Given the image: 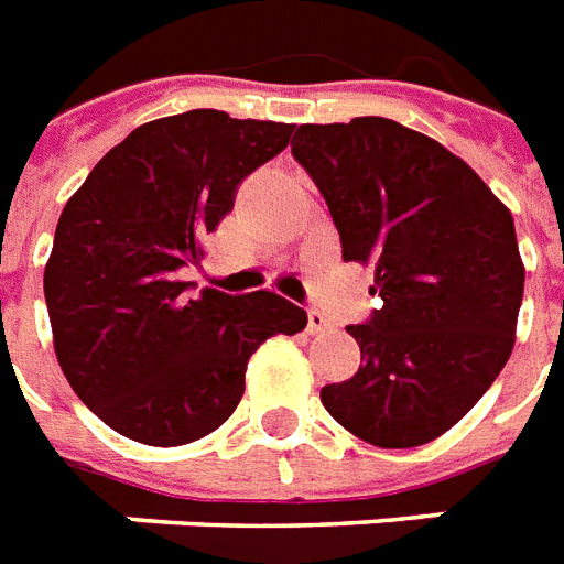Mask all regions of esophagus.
I'll list each match as a JSON object with an SVG mask.
<instances>
[{"label": "esophagus", "mask_w": 564, "mask_h": 564, "mask_svg": "<svg viewBox=\"0 0 564 564\" xmlns=\"http://www.w3.org/2000/svg\"><path fill=\"white\" fill-rule=\"evenodd\" d=\"M325 330H330L328 316L319 311L307 313V334H325Z\"/></svg>", "instance_id": "obj_1"}]
</instances>
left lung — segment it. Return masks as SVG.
<instances>
[{
    "instance_id": "8db88e82",
    "label": "left lung",
    "mask_w": 564,
    "mask_h": 564,
    "mask_svg": "<svg viewBox=\"0 0 564 564\" xmlns=\"http://www.w3.org/2000/svg\"><path fill=\"white\" fill-rule=\"evenodd\" d=\"M292 156L328 204L343 260L376 265L381 299L346 328L360 369L322 387V405L367 444H429L485 397L514 346L511 213L467 162L397 120L304 123Z\"/></svg>"
}]
</instances>
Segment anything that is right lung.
<instances>
[{"mask_svg":"<svg viewBox=\"0 0 564 564\" xmlns=\"http://www.w3.org/2000/svg\"><path fill=\"white\" fill-rule=\"evenodd\" d=\"M290 123L192 109L132 129L55 227L43 295L73 393L118 435L192 444L234 414L245 367L307 313L278 292L188 299L183 265L234 209L242 180L290 144Z\"/></svg>","mask_w":564,"mask_h":564,"instance_id":"1","label":"right lung"}]
</instances>
